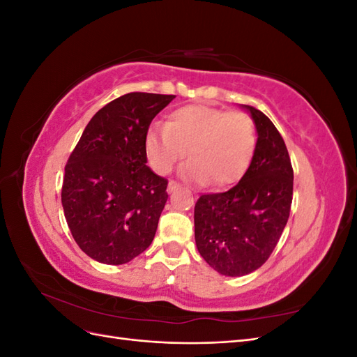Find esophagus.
Listing matches in <instances>:
<instances>
[{
	"label": "esophagus",
	"mask_w": 357,
	"mask_h": 357,
	"mask_svg": "<svg viewBox=\"0 0 357 357\" xmlns=\"http://www.w3.org/2000/svg\"><path fill=\"white\" fill-rule=\"evenodd\" d=\"M177 189H178V183H176L174 180H171V181L168 183V192L172 193V192H176Z\"/></svg>",
	"instance_id": "1"
}]
</instances>
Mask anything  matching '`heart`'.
Returning a JSON list of instances; mask_svg holds the SVG:
<instances>
[{
	"instance_id": "b5f03b06",
	"label": "heart",
	"mask_w": 357,
	"mask_h": 357,
	"mask_svg": "<svg viewBox=\"0 0 357 357\" xmlns=\"http://www.w3.org/2000/svg\"><path fill=\"white\" fill-rule=\"evenodd\" d=\"M256 131L250 117L207 105L174 110L165 126H152L146 135V153L159 174H168L190 158L180 174L190 183L226 188L238 181L255 152Z\"/></svg>"
}]
</instances>
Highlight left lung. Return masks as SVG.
I'll return each mask as SVG.
<instances>
[{"label": "left lung", "instance_id": "8db88e82", "mask_svg": "<svg viewBox=\"0 0 357 357\" xmlns=\"http://www.w3.org/2000/svg\"><path fill=\"white\" fill-rule=\"evenodd\" d=\"M256 125L257 143L243 178L225 192L204 193L195 204V241L215 271L240 277L261 268L283 234L294 197V168L274 123L243 105Z\"/></svg>", "mask_w": 357, "mask_h": 357}]
</instances>
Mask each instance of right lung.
I'll return each mask as SVG.
<instances>
[{
	"mask_svg": "<svg viewBox=\"0 0 357 357\" xmlns=\"http://www.w3.org/2000/svg\"><path fill=\"white\" fill-rule=\"evenodd\" d=\"M176 95L131 92L91 119L66 165L61 201L73 238L107 265L132 261L152 244L168 180L150 169L146 135Z\"/></svg>",
	"mask_w": 357,
	"mask_h": 357,
	"instance_id": "right-lung-1",
	"label": "right lung"
}]
</instances>
